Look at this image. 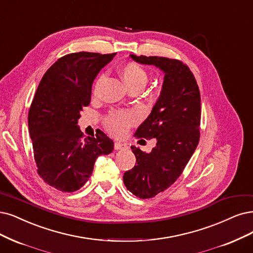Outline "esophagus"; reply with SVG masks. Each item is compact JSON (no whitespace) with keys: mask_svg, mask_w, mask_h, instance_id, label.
<instances>
[{"mask_svg":"<svg viewBox=\"0 0 253 253\" xmlns=\"http://www.w3.org/2000/svg\"><path fill=\"white\" fill-rule=\"evenodd\" d=\"M128 148L126 144H123V143H115V149L116 150H123V149H126Z\"/></svg>","mask_w":253,"mask_h":253,"instance_id":"esophagus-1","label":"esophagus"}]
</instances>
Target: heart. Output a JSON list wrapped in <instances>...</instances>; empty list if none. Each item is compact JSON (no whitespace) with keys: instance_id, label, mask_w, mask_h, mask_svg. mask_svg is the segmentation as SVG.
I'll list each match as a JSON object with an SVG mask.
<instances>
[{"instance_id":"1","label":"heart","mask_w":253,"mask_h":253,"mask_svg":"<svg viewBox=\"0 0 253 253\" xmlns=\"http://www.w3.org/2000/svg\"><path fill=\"white\" fill-rule=\"evenodd\" d=\"M120 73L128 88H144L149 79L148 73L146 72V70L135 62H128L124 65H122V68L120 69ZM102 81L103 76L101 75V76L96 80L95 85H93V92L98 91ZM136 120V116L132 114V112H115V114H112L108 117V119L106 120L105 126L112 135H115L117 137H122L127 133L128 128L133 125Z\"/></svg>"}]
</instances>
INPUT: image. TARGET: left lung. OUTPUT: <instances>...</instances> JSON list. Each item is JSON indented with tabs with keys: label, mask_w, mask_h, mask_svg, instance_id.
Here are the masks:
<instances>
[{
	"label": "left lung",
	"mask_w": 253,
	"mask_h": 253,
	"mask_svg": "<svg viewBox=\"0 0 253 253\" xmlns=\"http://www.w3.org/2000/svg\"><path fill=\"white\" fill-rule=\"evenodd\" d=\"M130 57L154 65L165 75L160 97L134 133L138 138H155L156 146L149 153L131 146L136 165L123 176L127 190L146 199L171 186L195 152L200 137L201 100L193 73L181 61L157 56Z\"/></svg>",
	"instance_id": "obj_1"
}]
</instances>
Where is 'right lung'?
<instances>
[{
	"label": "right lung",
	"mask_w": 253,
	"mask_h": 253,
	"mask_svg": "<svg viewBox=\"0 0 253 253\" xmlns=\"http://www.w3.org/2000/svg\"><path fill=\"white\" fill-rule=\"evenodd\" d=\"M116 54L65 55L45 72L36 89L28 127L37 172L61 192L82 188L98 156L114 150V142L102 131L83 138L78 119L90 102L93 80Z\"/></svg>",
	"instance_id": "obj_1"
}]
</instances>
